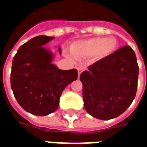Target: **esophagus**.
Segmentation results:
<instances>
[{
  "mask_svg": "<svg viewBox=\"0 0 147 147\" xmlns=\"http://www.w3.org/2000/svg\"><path fill=\"white\" fill-rule=\"evenodd\" d=\"M84 69H85V67H83V66H80V67H77V70H78V74H79V76L81 74V72H82L83 71H84Z\"/></svg>",
  "mask_w": 147,
  "mask_h": 147,
  "instance_id": "1",
  "label": "esophagus"
}]
</instances>
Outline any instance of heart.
Returning <instances> with one entry per match:
<instances>
[{
	"mask_svg": "<svg viewBox=\"0 0 147 147\" xmlns=\"http://www.w3.org/2000/svg\"><path fill=\"white\" fill-rule=\"evenodd\" d=\"M117 47V40L113 38H93L72 43L71 53L76 59L92 57L93 61H99L111 56Z\"/></svg>",
	"mask_w": 147,
	"mask_h": 147,
	"instance_id": "1",
	"label": "heart"
}]
</instances>
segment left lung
Instances as JSON below:
<instances>
[{
  "instance_id": "1",
  "label": "left lung",
  "mask_w": 147,
  "mask_h": 147,
  "mask_svg": "<svg viewBox=\"0 0 147 147\" xmlns=\"http://www.w3.org/2000/svg\"><path fill=\"white\" fill-rule=\"evenodd\" d=\"M80 75L86 111L99 120H110L125 112L135 98L139 65L129 45L97 61Z\"/></svg>"
}]
</instances>
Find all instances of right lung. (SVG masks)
<instances>
[{
  "mask_svg": "<svg viewBox=\"0 0 147 147\" xmlns=\"http://www.w3.org/2000/svg\"><path fill=\"white\" fill-rule=\"evenodd\" d=\"M53 38H33L21 45L12 61L11 87L15 98L24 110L41 117L57 109L62 91L78 77L76 69L61 70L52 63L53 54L44 45Z\"/></svg>",
  "mask_w": 147,
  "mask_h": 147,
  "instance_id": "add662e5",
  "label": "right lung"
}]
</instances>
